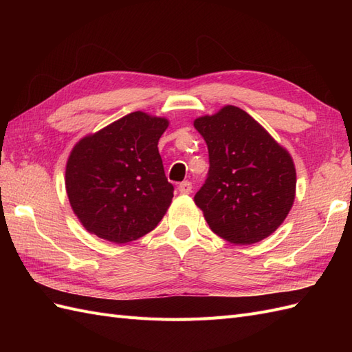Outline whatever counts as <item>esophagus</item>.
I'll use <instances>...</instances> for the list:
<instances>
[{
    "mask_svg": "<svg viewBox=\"0 0 352 352\" xmlns=\"http://www.w3.org/2000/svg\"><path fill=\"white\" fill-rule=\"evenodd\" d=\"M177 189H179L180 194L188 195V194L192 192V184L188 182V180H185V182H182V184H180V185L177 186Z\"/></svg>",
    "mask_w": 352,
    "mask_h": 352,
    "instance_id": "esophagus-1",
    "label": "esophagus"
}]
</instances>
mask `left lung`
Here are the masks:
<instances>
[{
    "label": "left lung",
    "instance_id": "1",
    "mask_svg": "<svg viewBox=\"0 0 352 352\" xmlns=\"http://www.w3.org/2000/svg\"><path fill=\"white\" fill-rule=\"evenodd\" d=\"M208 148L210 168L195 204L210 229L250 245L278 229L295 199L292 157L264 127L235 105L194 122Z\"/></svg>",
    "mask_w": 352,
    "mask_h": 352
}]
</instances>
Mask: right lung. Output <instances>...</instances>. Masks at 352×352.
I'll return each instance as SVG.
<instances>
[{
	"label": "right lung",
	"instance_id": "obj_1",
	"mask_svg": "<svg viewBox=\"0 0 352 352\" xmlns=\"http://www.w3.org/2000/svg\"><path fill=\"white\" fill-rule=\"evenodd\" d=\"M167 126L164 117L135 111L74 145L66 190L89 233L126 243L146 235L163 219L175 190L157 146Z\"/></svg>",
	"mask_w": 352,
	"mask_h": 352
}]
</instances>
